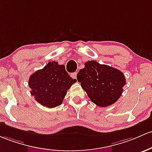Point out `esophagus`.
Returning <instances> with one entry per match:
<instances>
[{"label": "esophagus", "instance_id": "1", "mask_svg": "<svg viewBox=\"0 0 152 152\" xmlns=\"http://www.w3.org/2000/svg\"><path fill=\"white\" fill-rule=\"evenodd\" d=\"M76 76H77V73H76V72L73 73L72 74H71V77H72L73 79H76Z\"/></svg>", "mask_w": 152, "mask_h": 152}]
</instances>
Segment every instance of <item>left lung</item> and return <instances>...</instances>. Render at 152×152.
<instances>
[{
  "label": "left lung",
  "instance_id": "left-lung-1",
  "mask_svg": "<svg viewBox=\"0 0 152 152\" xmlns=\"http://www.w3.org/2000/svg\"><path fill=\"white\" fill-rule=\"evenodd\" d=\"M77 74V80L90 100L99 107L114 104L126 85L124 74L119 70L95 61H87Z\"/></svg>",
  "mask_w": 152,
  "mask_h": 152
}]
</instances>
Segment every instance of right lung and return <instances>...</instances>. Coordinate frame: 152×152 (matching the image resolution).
<instances>
[{"instance_id": "1", "label": "right lung", "mask_w": 152, "mask_h": 152, "mask_svg": "<svg viewBox=\"0 0 152 152\" xmlns=\"http://www.w3.org/2000/svg\"><path fill=\"white\" fill-rule=\"evenodd\" d=\"M75 82L76 79L68 75L64 65L52 61L31 75L29 86L37 102L42 106L53 108L62 104L67 91Z\"/></svg>"}]
</instances>
